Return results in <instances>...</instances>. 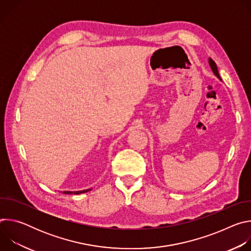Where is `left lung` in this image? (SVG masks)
Segmentation results:
<instances>
[{
  "label": "left lung",
  "mask_w": 251,
  "mask_h": 251,
  "mask_svg": "<svg viewBox=\"0 0 251 251\" xmlns=\"http://www.w3.org/2000/svg\"><path fill=\"white\" fill-rule=\"evenodd\" d=\"M208 64H209V66H210V68H211V70H212V73H213V75H216L219 79H221L222 80V78H221V76H220V75H219V70H218V66H217V64H216V62H214L210 57H208Z\"/></svg>",
  "instance_id": "8db88e82"
}]
</instances>
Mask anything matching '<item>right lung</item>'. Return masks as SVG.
Segmentation results:
<instances>
[{
  "label": "right lung",
  "mask_w": 251,
  "mask_h": 251,
  "mask_svg": "<svg viewBox=\"0 0 251 251\" xmlns=\"http://www.w3.org/2000/svg\"><path fill=\"white\" fill-rule=\"evenodd\" d=\"M92 189H87V190H83V191H77V192H70V191H63L62 193L65 195H71V194H75V195H79V194H83V193H87L89 191H91Z\"/></svg>",
  "instance_id": "right-lung-1"
}]
</instances>
